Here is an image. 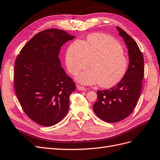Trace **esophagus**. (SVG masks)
Listing matches in <instances>:
<instances>
[{
	"mask_svg": "<svg viewBox=\"0 0 160 160\" xmlns=\"http://www.w3.org/2000/svg\"><path fill=\"white\" fill-rule=\"evenodd\" d=\"M77 88H78V90H80V91H85V90H87L86 88L83 87V86H80V85L77 86Z\"/></svg>",
	"mask_w": 160,
	"mask_h": 160,
	"instance_id": "34e87169",
	"label": "esophagus"
}]
</instances>
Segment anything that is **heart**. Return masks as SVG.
Segmentation results:
<instances>
[{
  "label": "heart",
  "instance_id": "1",
  "mask_svg": "<svg viewBox=\"0 0 160 160\" xmlns=\"http://www.w3.org/2000/svg\"><path fill=\"white\" fill-rule=\"evenodd\" d=\"M90 61L91 69L80 73L76 80L87 85L99 83L102 88H111L120 82L129 63L120 43L100 33L90 35L85 42L76 41L67 49L66 64L71 74L87 68Z\"/></svg>",
  "mask_w": 160,
  "mask_h": 160
}]
</instances>
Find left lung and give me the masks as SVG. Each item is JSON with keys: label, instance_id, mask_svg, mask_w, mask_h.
<instances>
[{"label": "left lung", "instance_id": "1", "mask_svg": "<svg viewBox=\"0 0 160 160\" xmlns=\"http://www.w3.org/2000/svg\"><path fill=\"white\" fill-rule=\"evenodd\" d=\"M117 29L128 48V69L121 81L114 87L97 91V101L93 105L97 116L108 122L122 121L133 112L141 93L144 75V60L138 44L119 27Z\"/></svg>", "mask_w": 160, "mask_h": 160}]
</instances>
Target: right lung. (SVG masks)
Masks as SVG:
<instances>
[{
	"label": "right lung",
	"instance_id": "right-lung-1",
	"mask_svg": "<svg viewBox=\"0 0 160 160\" xmlns=\"http://www.w3.org/2000/svg\"><path fill=\"white\" fill-rule=\"evenodd\" d=\"M75 38L50 29L39 32L27 42L15 63V90L25 113L42 126L57 124L69 109L75 83L61 66L62 45Z\"/></svg>",
	"mask_w": 160,
	"mask_h": 160
}]
</instances>
